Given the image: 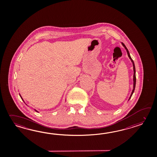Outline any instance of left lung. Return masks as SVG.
Returning <instances> with one entry per match:
<instances>
[{
  "mask_svg": "<svg viewBox=\"0 0 157 157\" xmlns=\"http://www.w3.org/2000/svg\"><path fill=\"white\" fill-rule=\"evenodd\" d=\"M121 44H122V45L124 47V48L125 49V50H126V51H127V55H128V57L129 58V59H131V62L132 63L133 65V90L132 91V92H131V94L130 95V96H129V98H128V101H129V99L131 98L132 97V96L133 94V92H134V91H135V86H136V69H135V63H134V62H133V59H132V58H131V57L130 56V55H129V51H128V49L127 48V47H125V45L123 43H121Z\"/></svg>",
  "mask_w": 157,
  "mask_h": 157,
  "instance_id": "left-lung-1",
  "label": "left lung"
}]
</instances>
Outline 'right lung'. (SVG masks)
Wrapping results in <instances>:
<instances>
[{"label": "right lung", "mask_w": 157, "mask_h": 157, "mask_svg": "<svg viewBox=\"0 0 157 157\" xmlns=\"http://www.w3.org/2000/svg\"><path fill=\"white\" fill-rule=\"evenodd\" d=\"M20 94V97H21V99H22V100H23V101H24V100H23V98H22V97H21V94ZM34 110H35V112H38V111H37V110H35V109H34Z\"/></svg>", "instance_id": "obj_1"}]
</instances>
